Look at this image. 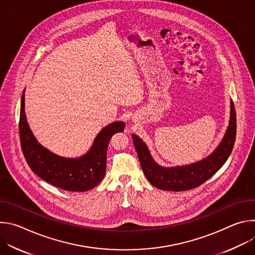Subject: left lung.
<instances>
[{
	"mask_svg": "<svg viewBox=\"0 0 255 255\" xmlns=\"http://www.w3.org/2000/svg\"><path fill=\"white\" fill-rule=\"evenodd\" d=\"M142 170L155 188L163 191L183 192L195 189L212 177L228 159L236 139V112L231 102V114L228 129L216 150L207 158L185 166L165 168L152 159L145 143L136 135H132Z\"/></svg>",
	"mask_w": 255,
	"mask_h": 255,
	"instance_id": "left-lung-1",
	"label": "left lung"
}]
</instances>
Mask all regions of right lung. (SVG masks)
Masks as SVG:
<instances>
[{
    "label": "right lung",
    "instance_id": "obj_1",
    "mask_svg": "<svg viewBox=\"0 0 255 255\" xmlns=\"http://www.w3.org/2000/svg\"><path fill=\"white\" fill-rule=\"evenodd\" d=\"M24 93L21 98L19 132L22 152L31 170L48 184L65 191L86 192L95 188L106 172L109 141L115 133L124 131V122H114L102 129L86 155L63 158L44 148L32 134L24 110Z\"/></svg>",
    "mask_w": 255,
    "mask_h": 255
}]
</instances>
